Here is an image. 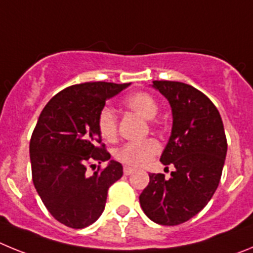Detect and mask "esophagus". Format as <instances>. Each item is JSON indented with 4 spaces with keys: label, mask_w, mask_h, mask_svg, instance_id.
Returning a JSON list of instances; mask_svg holds the SVG:
<instances>
[{
    "label": "esophagus",
    "mask_w": 253,
    "mask_h": 253,
    "mask_svg": "<svg viewBox=\"0 0 253 253\" xmlns=\"http://www.w3.org/2000/svg\"><path fill=\"white\" fill-rule=\"evenodd\" d=\"M123 171H124V175H131V173H133L134 172V169H131V167H129V166H124V169H123Z\"/></svg>",
    "instance_id": "obj_1"
}]
</instances>
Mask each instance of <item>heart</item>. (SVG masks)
<instances>
[{"instance_id": "1", "label": "heart", "mask_w": 253, "mask_h": 253, "mask_svg": "<svg viewBox=\"0 0 253 253\" xmlns=\"http://www.w3.org/2000/svg\"><path fill=\"white\" fill-rule=\"evenodd\" d=\"M124 105L135 111L144 119H153L158 113V104L153 96L147 92H134L124 99ZM97 128L101 137L106 140H114L118 134V122L115 111L106 105L100 110L97 118ZM161 151L158 140L148 138L142 142H129L120 147L115 153L116 160L131 167H143L157 156Z\"/></svg>"}]
</instances>
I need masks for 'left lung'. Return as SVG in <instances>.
<instances>
[{"label":"left lung","instance_id":"1","mask_svg":"<svg viewBox=\"0 0 253 253\" xmlns=\"http://www.w3.org/2000/svg\"><path fill=\"white\" fill-rule=\"evenodd\" d=\"M153 87L171 105L173 124L161 162L175 171L169 178L151 173L139 203L154 223L177 225L196 215L215 193L227 138L218 109L202 91L176 81H153Z\"/></svg>","mask_w":253,"mask_h":253}]
</instances>
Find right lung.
I'll return each mask as SVG.
<instances>
[{"label":"right lung","instance_id":"add662e5","mask_svg":"<svg viewBox=\"0 0 253 253\" xmlns=\"http://www.w3.org/2000/svg\"><path fill=\"white\" fill-rule=\"evenodd\" d=\"M130 84L86 82L69 86L45 105L30 139L33 182L49 213L69 228L96 222L105 209L107 190L123 176L110 161L87 175V167L110 160L101 143L97 118L105 101Z\"/></svg>","mask_w":253,"mask_h":253}]
</instances>
